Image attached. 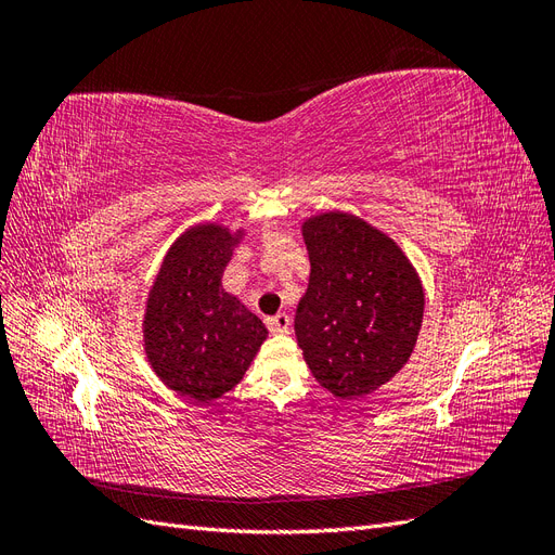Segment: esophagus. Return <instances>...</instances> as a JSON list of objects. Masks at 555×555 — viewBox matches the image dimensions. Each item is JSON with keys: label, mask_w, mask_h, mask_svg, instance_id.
Listing matches in <instances>:
<instances>
[{"label": "esophagus", "mask_w": 555, "mask_h": 555, "mask_svg": "<svg viewBox=\"0 0 555 555\" xmlns=\"http://www.w3.org/2000/svg\"><path fill=\"white\" fill-rule=\"evenodd\" d=\"M268 328H271L273 333H289V326H292V319L289 314L284 312H278L275 317H268Z\"/></svg>", "instance_id": "1"}]
</instances>
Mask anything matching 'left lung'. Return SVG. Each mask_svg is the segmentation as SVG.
<instances>
[{
    "instance_id": "left-lung-1",
    "label": "left lung",
    "mask_w": 555,
    "mask_h": 555,
    "mask_svg": "<svg viewBox=\"0 0 555 555\" xmlns=\"http://www.w3.org/2000/svg\"><path fill=\"white\" fill-rule=\"evenodd\" d=\"M310 280L294 328L314 379L338 400L377 391L412 357L424 287L408 255L361 217L328 210L300 227Z\"/></svg>"
}]
</instances>
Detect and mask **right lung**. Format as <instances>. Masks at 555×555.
<instances>
[{
    "label": "right lung",
    "mask_w": 555,
    "mask_h": 555,
    "mask_svg": "<svg viewBox=\"0 0 555 555\" xmlns=\"http://www.w3.org/2000/svg\"><path fill=\"white\" fill-rule=\"evenodd\" d=\"M243 233L215 222L190 227L166 251L147 292L145 357L169 389L194 402L231 391L268 338L261 319L222 287Z\"/></svg>",
    "instance_id": "add662e5"
}]
</instances>
